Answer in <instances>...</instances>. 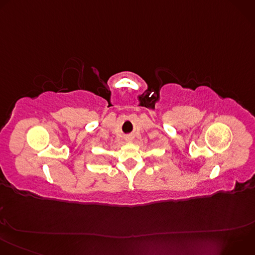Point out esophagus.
Wrapping results in <instances>:
<instances>
[{
  "label": "esophagus",
  "mask_w": 255,
  "mask_h": 255,
  "mask_svg": "<svg viewBox=\"0 0 255 255\" xmlns=\"http://www.w3.org/2000/svg\"><path fill=\"white\" fill-rule=\"evenodd\" d=\"M125 140L127 141V142H131L132 140H133V137L131 136V135H128V136H126V138H125Z\"/></svg>",
  "instance_id": "34e87169"
}]
</instances>
